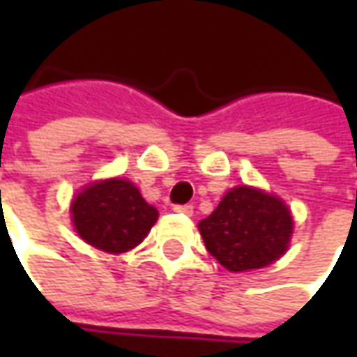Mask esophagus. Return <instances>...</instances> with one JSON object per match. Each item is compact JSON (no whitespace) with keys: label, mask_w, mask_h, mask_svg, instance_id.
Listing matches in <instances>:
<instances>
[{"label":"esophagus","mask_w":357,"mask_h":357,"mask_svg":"<svg viewBox=\"0 0 357 357\" xmlns=\"http://www.w3.org/2000/svg\"><path fill=\"white\" fill-rule=\"evenodd\" d=\"M172 211H174V213H181V214H186V216H190V214H192V204H174V206H172Z\"/></svg>","instance_id":"1"}]
</instances>
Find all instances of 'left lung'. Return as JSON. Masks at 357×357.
<instances>
[{
    "label": "left lung",
    "mask_w": 357,
    "mask_h": 357,
    "mask_svg": "<svg viewBox=\"0 0 357 357\" xmlns=\"http://www.w3.org/2000/svg\"><path fill=\"white\" fill-rule=\"evenodd\" d=\"M292 228L288 206L250 186L228 190L216 211L199 222L206 250L230 272L272 264L286 252Z\"/></svg>",
    "instance_id": "1"
}]
</instances>
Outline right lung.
<instances>
[{
	"label": "right lung",
	"instance_id": "right-lung-1",
	"mask_svg": "<svg viewBox=\"0 0 357 357\" xmlns=\"http://www.w3.org/2000/svg\"><path fill=\"white\" fill-rule=\"evenodd\" d=\"M71 213L79 236L111 254L127 252L143 242L158 216L135 185L123 178L83 188L71 204Z\"/></svg>",
	"mask_w": 357,
	"mask_h": 357
}]
</instances>
